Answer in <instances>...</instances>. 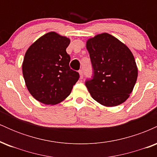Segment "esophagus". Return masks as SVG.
Returning <instances> with one entry per match:
<instances>
[{"label":"esophagus","instance_id":"obj_1","mask_svg":"<svg viewBox=\"0 0 157 157\" xmlns=\"http://www.w3.org/2000/svg\"><path fill=\"white\" fill-rule=\"evenodd\" d=\"M79 74H80V79L83 78V71H82V69L79 71Z\"/></svg>","mask_w":157,"mask_h":157}]
</instances>
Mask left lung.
Instances as JSON below:
<instances>
[{
	"mask_svg": "<svg viewBox=\"0 0 157 157\" xmlns=\"http://www.w3.org/2000/svg\"><path fill=\"white\" fill-rule=\"evenodd\" d=\"M86 48L91 59L93 76L85 84L91 96L108 107L122 104L132 92L138 75L131 50L108 33L88 40Z\"/></svg>",
	"mask_w": 157,
	"mask_h": 157,
	"instance_id": "8db88e82",
	"label": "left lung"
}]
</instances>
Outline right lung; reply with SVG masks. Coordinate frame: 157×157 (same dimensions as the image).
Listing matches in <instances>:
<instances>
[{
  "mask_svg": "<svg viewBox=\"0 0 157 157\" xmlns=\"http://www.w3.org/2000/svg\"><path fill=\"white\" fill-rule=\"evenodd\" d=\"M70 40L55 32L43 35L30 46L22 65L23 78L29 93L46 105L62 102L80 78L69 66L66 48Z\"/></svg>",
  "mask_w": 157,
  "mask_h": 157,
  "instance_id": "1",
  "label": "right lung"
}]
</instances>
